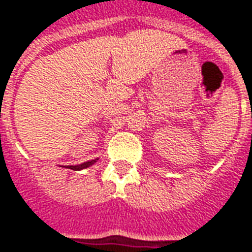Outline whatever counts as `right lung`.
Returning <instances> with one entry per match:
<instances>
[{
	"label": "right lung",
	"instance_id": "1",
	"mask_svg": "<svg viewBox=\"0 0 252 252\" xmlns=\"http://www.w3.org/2000/svg\"><path fill=\"white\" fill-rule=\"evenodd\" d=\"M94 162H96V159H93V161H87V162H83V164L80 165H75V166H67V168L72 169V170H80V169H84L90 166V165H93Z\"/></svg>",
	"mask_w": 252,
	"mask_h": 252
}]
</instances>
